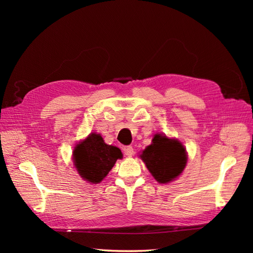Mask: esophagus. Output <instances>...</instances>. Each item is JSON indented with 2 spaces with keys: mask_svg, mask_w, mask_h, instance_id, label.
Wrapping results in <instances>:
<instances>
[{
  "mask_svg": "<svg viewBox=\"0 0 253 253\" xmlns=\"http://www.w3.org/2000/svg\"><path fill=\"white\" fill-rule=\"evenodd\" d=\"M124 151H125V154L126 156H133L134 155V149L131 145H126L124 147Z\"/></svg>",
  "mask_w": 253,
  "mask_h": 253,
  "instance_id": "obj_1",
  "label": "esophagus"
}]
</instances>
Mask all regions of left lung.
I'll return each instance as SVG.
<instances>
[{"label":"left lung","mask_w":253,"mask_h":253,"mask_svg":"<svg viewBox=\"0 0 253 253\" xmlns=\"http://www.w3.org/2000/svg\"><path fill=\"white\" fill-rule=\"evenodd\" d=\"M140 158L158 182L166 183L179 176L187 164L183 145L175 139L156 134L152 143L142 151Z\"/></svg>","instance_id":"obj_1"}]
</instances>
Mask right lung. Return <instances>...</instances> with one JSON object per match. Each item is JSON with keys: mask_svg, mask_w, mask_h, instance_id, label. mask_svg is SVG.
I'll return each instance as SVG.
<instances>
[{"mask_svg": "<svg viewBox=\"0 0 253 253\" xmlns=\"http://www.w3.org/2000/svg\"><path fill=\"white\" fill-rule=\"evenodd\" d=\"M118 158H122L121 151L104 143L102 137L95 133L76 145L74 150L75 167L81 177L91 183L100 182Z\"/></svg>", "mask_w": 253, "mask_h": 253, "instance_id": "obj_1", "label": "right lung"}]
</instances>
